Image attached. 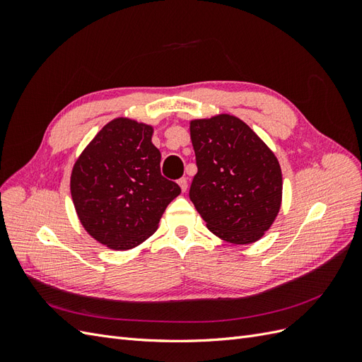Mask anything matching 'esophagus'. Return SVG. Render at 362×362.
<instances>
[{
  "mask_svg": "<svg viewBox=\"0 0 362 362\" xmlns=\"http://www.w3.org/2000/svg\"><path fill=\"white\" fill-rule=\"evenodd\" d=\"M178 184H180V187H181V192H182V193H184V192H187V187H189L187 178H181V180L178 181Z\"/></svg>",
  "mask_w": 362,
  "mask_h": 362,
  "instance_id": "1",
  "label": "esophagus"
}]
</instances>
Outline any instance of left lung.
Listing matches in <instances>:
<instances>
[{"label": "left lung", "instance_id": "left-lung-1", "mask_svg": "<svg viewBox=\"0 0 362 362\" xmlns=\"http://www.w3.org/2000/svg\"><path fill=\"white\" fill-rule=\"evenodd\" d=\"M190 139L198 166L190 199L206 228L233 245L258 242L282 202L276 156L233 115L190 120Z\"/></svg>", "mask_w": 362, "mask_h": 362}]
</instances>
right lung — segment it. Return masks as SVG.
Wrapping results in <instances>:
<instances>
[{"instance_id":"obj_1","label":"right lung","mask_w":362,"mask_h":362,"mask_svg":"<svg viewBox=\"0 0 362 362\" xmlns=\"http://www.w3.org/2000/svg\"><path fill=\"white\" fill-rule=\"evenodd\" d=\"M154 128L116 117L76 158L71 194L87 234L113 250H128L157 231L166 206L181 193L161 177Z\"/></svg>"}]
</instances>
